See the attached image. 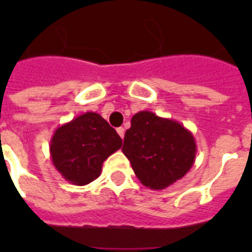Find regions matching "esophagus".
Segmentation results:
<instances>
[{"instance_id":"1","label":"esophagus","mask_w":252,"mask_h":252,"mask_svg":"<svg viewBox=\"0 0 252 252\" xmlns=\"http://www.w3.org/2000/svg\"><path fill=\"white\" fill-rule=\"evenodd\" d=\"M116 130H118L119 136H120L122 138H124V128H123V126H120V128H118Z\"/></svg>"}]
</instances>
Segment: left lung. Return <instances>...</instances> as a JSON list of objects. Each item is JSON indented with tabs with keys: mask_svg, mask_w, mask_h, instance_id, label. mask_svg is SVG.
<instances>
[{
	"mask_svg": "<svg viewBox=\"0 0 252 252\" xmlns=\"http://www.w3.org/2000/svg\"><path fill=\"white\" fill-rule=\"evenodd\" d=\"M122 150L145 187L165 189L193 166L196 141L180 123L140 111L130 120Z\"/></svg>",
	"mask_w": 252,
	"mask_h": 252,
	"instance_id": "left-lung-1",
	"label": "left lung"
}]
</instances>
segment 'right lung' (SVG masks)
I'll return each instance as SVG.
<instances>
[{
  "label": "right lung",
  "mask_w": 252,
  "mask_h": 252,
  "mask_svg": "<svg viewBox=\"0 0 252 252\" xmlns=\"http://www.w3.org/2000/svg\"><path fill=\"white\" fill-rule=\"evenodd\" d=\"M116 130L96 112H86L59 126L49 144L53 166L74 186L100 175L103 162L122 148Z\"/></svg>",
  "instance_id": "obj_1"
}]
</instances>
